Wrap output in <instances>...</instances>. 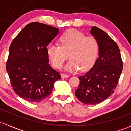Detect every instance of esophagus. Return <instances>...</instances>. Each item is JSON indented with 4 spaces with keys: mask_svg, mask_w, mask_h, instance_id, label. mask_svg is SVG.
I'll return each mask as SVG.
<instances>
[{
    "mask_svg": "<svg viewBox=\"0 0 131 131\" xmlns=\"http://www.w3.org/2000/svg\"><path fill=\"white\" fill-rule=\"evenodd\" d=\"M61 76L62 78H67L69 77V75H68V74H64V73H62V74H61Z\"/></svg>",
    "mask_w": 131,
    "mask_h": 131,
    "instance_id": "34e87169",
    "label": "esophagus"
}]
</instances>
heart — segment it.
<instances>
[{"instance_id": "1", "label": "heart", "mask_w": 131, "mask_h": 131, "mask_svg": "<svg viewBox=\"0 0 131 131\" xmlns=\"http://www.w3.org/2000/svg\"><path fill=\"white\" fill-rule=\"evenodd\" d=\"M60 46L50 43L47 53L50 62L56 68H60L66 60L70 61L64 69L68 71H85L93 67L98 55L100 45L93 37H86L83 33L70 30L60 39Z\"/></svg>"}]
</instances>
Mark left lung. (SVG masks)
Wrapping results in <instances>:
<instances>
[{"label":"left lung","instance_id":"obj_1","mask_svg":"<svg viewBox=\"0 0 131 131\" xmlns=\"http://www.w3.org/2000/svg\"><path fill=\"white\" fill-rule=\"evenodd\" d=\"M90 33L98 41L99 57L88 72L79 77L75 95L86 104H96L114 93L123 68L117 43L100 28L92 27Z\"/></svg>","mask_w":131,"mask_h":131}]
</instances>
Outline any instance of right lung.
Returning <instances> with one entry per match:
<instances>
[{"label": "right lung", "instance_id": "1", "mask_svg": "<svg viewBox=\"0 0 131 131\" xmlns=\"http://www.w3.org/2000/svg\"><path fill=\"white\" fill-rule=\"evenodd\" d=\"M59 29L39 22L23 28L12 41L6 70L13 90L31 103L41 101L51 93L60 73L50 65L47 47Z\"/></svg>", "mask_w": 131, "mask_h": 131}]
</instances>
